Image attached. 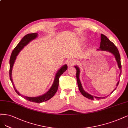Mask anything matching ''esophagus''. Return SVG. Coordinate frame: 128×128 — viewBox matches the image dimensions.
Wrapping results in <instances>:
<instances>
[{
	"instance_id": "1",
	"label": "esophagus",
	"mask_w": 128,
	"mask_h": 128,
	"mask_svg": "<svg viewBox=\"0 0 128 128\" xmlns=\"http://www.w3.org/2000/svg\"><path fill=\"white\" fill-rule=\"evenodd\" d=\"M76 61L74 59H70L68 62V65L69 66H72L76 64Z\"/></svg>"
}]
</instances>
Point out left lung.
Listing matches in <instances>:
<instances>
[{"label":"left lung","instance_id":"8db88e82","mask_svg":"<svg viewBox=\"0 0 128 128\" xmlns=\"http://www.w3.org/2000/svg\"><path fill=\"white\" fill-rule=\"evenodd\" d=\"M100 38H101V41H100V44L99 50H103V51H107L108 52L112 53V54L114 56H115L116 59L118 62V67L121 70V72H120V74H121V58H120V55L119 54V52H118V48L115 46V44H114L112 42L110 41L109 39L106 36H104V34H101ZM74 67L76 68V70H77L76 78H77V81L78 88H79V90H80V92L82 94V95L84 96H85V98L90 99V100H94V98H98V97H95V96H92V95H90V94L87 93V92H86L84 90H83L82 87V84L80 81V79H79V73H80V70H79V68H78V67H77V66H74ZM118 83H119V81L118 82L117 84H116V86H118ZM116 88L114 90H116ZM113 91L111 92V93H112Z\"/></svg>","mask_w":128,"mask_h":128}]
</instances>
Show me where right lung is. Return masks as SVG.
Returning <instances> with one entry per match:
<instances>
[{
  "mask_svg": "<svg viewBox=\"0 0 128 128\" xmlns=\"http://www.w3.org/2000/svg\"><path fill=\"white\" fill-rule=\"evenodd\" d=\"M37 36H38V34L35 33L28 34L27 35H26V36H25L23 37V38L21 40V41L20 42V43L18 44L17 45V46L15 48L14 50L12 51V54L10 56V80H11L12 83V86L14 87V90L17 94L19 95L20 96H21L22 97H23V98H24L25 99L30 101V102H36L37 103H40L43 102H46V101L50 100L54 95V94L56 93V92L58 88L59 77L61 74H62L66 71V70L67 69L68 67H67V65L65 64L64 66H62V67L58 70V72H56V74L54 80V83H53L51 87L45 94H44L40 96L36 97V98H31V97L25 96L21 95L20 92L16 90L15 86L14 85V84L12 82V66L14 65V64L15 62V61L16 58V56L18 55L20 51L23 49L26 45H27L30 41H32V40L36 38L37 37Z\"/></svg>",
  "mask_w": 128,
  "mask_h": 128,
  "instance_id": "add662e5",
  "label": "right lung"
}]
</instances>
